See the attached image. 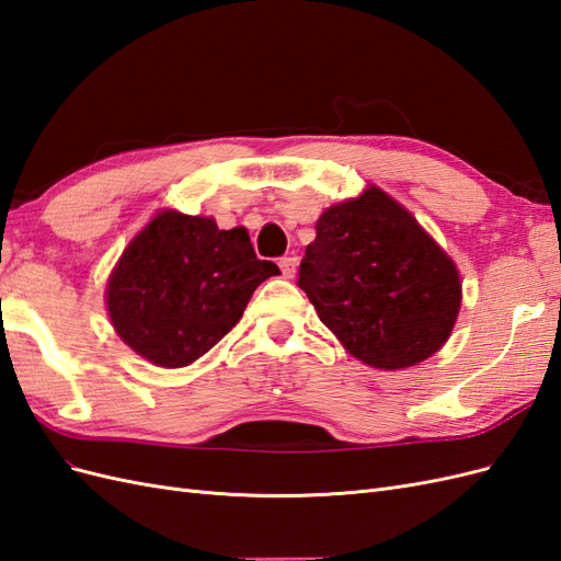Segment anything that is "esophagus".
I'll return each mask as SVG.
<instances>
[{
	"instance_id": "obj_1",
	"label": "esophagus",
	"mask_w": 561,
	"mask_h": 561,
	"mask_svg": "<svg viewBox=\"0 0 561 561\" xmlns=\"http://www.w3.org/2000/svg\"><path fill=\"white\" fill-rule=\"evenodd\" d=\"M297 264H299L297 257H283V260L278 262V266H280L285 278H293V276L297 274Z\"/></svg>"
}]
</instances>
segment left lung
<instances>
[{
	"label": "left lung",
	"instance_id": "obj_1",
	"mask_svg": "<svg viewBox=\"0 0 561 561\" xmlns=\"http://www.w3.org/2000/svg\"><path fill=\"white\" fill-rule=\"evenodd\" d=\"M297 285L344 348L377 369L431 358L461 309L449 254L379 186L318 217Z\"/></svg>",
	"mask_w": 561,
	"mask_h": 561
}]
</instances>
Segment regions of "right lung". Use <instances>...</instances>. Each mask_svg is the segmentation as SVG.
Masks as SVG:
<instances>
[{
  "mask_svg": "<svg viewBox=\"0 0 561 561\" xmlns=\"http://www.w3.org/2000/svg\"><path fill=\"white\" fill-rule=\"evenodd\" d=\"M280 271L257 260L243 227L159 213L135 236L107 283L116 334L149 363L184 367L241 320L257 285Z\"/></svg>",
  "mask_w": 561,
  "mask_h": 561,
  "instance_id": "add662e5",
  "label": "right lung"
}]
</instances>
